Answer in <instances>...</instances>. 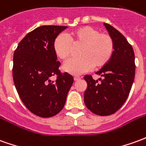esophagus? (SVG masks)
<instances>
[{
    "mask_svg": "<svg viewBox=\"0 0 146 146\" xmlns=\"http://www.w3.org/2000/svg\"><path fill=\"white\" fill-rule=\"evenodd\" d=\"M73 79H74V80H80V76H74V77H73Z\"/></svg>",
    "mask_w": 146,
    "mask_h": 146,
    "instance_id": "1",
    "label": "esophagus"
}]
</instances>
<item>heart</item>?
Instances as JSON below:
<instances>
[{
    "label": "heart",
    "instance_id": "1",
    "mask_svg": "<svg viewBox=\"0 0 146 146\" xmlns=\"http://www.w3.org/2000/svg\"><path fill=\"white\" fill-rule=\"evenodd\" d=\"M79 49V58L70 59L63 65V70L73 75H79L92 67L100 69L111 58L115 42L111 35L90 26H84L70 31L67 37L63 34L55 38L53 49L61 60L70 58L73 47Z\"/></svg>",
    "mask_w": 146,
    "mask_h": 146
}]
</instances>
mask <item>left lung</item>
I'll list each match as a JSON object with an SVG mask.
<instances>
[{
	"instance_id": "8db88e82",
	"label": "left lung",
	"mask_w": 146,
	"mask_h": 146,
	"mask_svg": "<svg viewBox=\"0 0 146 146\" xmlns=\"http://www.w3.org/2000/svg\"><path fill=\"white\" fill-rule=\"evenodd\" d=\"M106 28L115 42V50L107 65L96 72L101 76L99 80L92 75H85L87 82L84 101L88 108L96 115H112L125 103L133 84L135 75L134 52L132 46L119 31L108 23Z\"/></svg>"
}]
</instances>
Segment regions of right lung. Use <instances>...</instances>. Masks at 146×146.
<instances>
[{"mask_svg": "<svg viewBox=\"0 0 146 146\" xmlns=\"http://www.w3.org/2000/svg\"><path fill=\"white\" fill-rule=\"evenodd\" d=\"M66 26L37 27L20 42L13 55V76L16 91L31 112L49 118L64 108L73 77L59 70L53 43ZM55 76V81L49 78Z\"/></svg>", "mask_w": 146, "mask_h": 146, "instance_id": "right-lung-1", "label": "right lung"}]
</instances>
